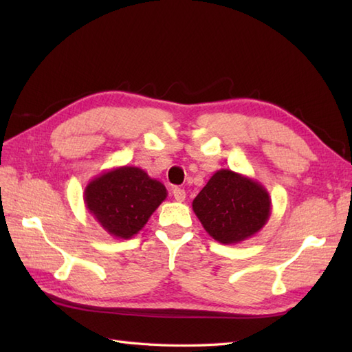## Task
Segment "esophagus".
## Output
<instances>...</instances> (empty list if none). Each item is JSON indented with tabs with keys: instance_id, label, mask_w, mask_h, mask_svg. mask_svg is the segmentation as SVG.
I'll return each instance as SVG.
<instances>
[{
	"instance_id": "1",
	"label": "esophagus",
	"mask_w": 352,
	"mask_h": 352,
	"mask_svg": "<svg viewBox=\"0 0 352 352\" xmlns=\"http://www.w3.org/2000/svg\"><path fill=\"white\" fill-rule=\"evenodd\" d=\"M172 195H174L175 201H178V203H183V201L186 199V192H184V189H180V188H175L174 190H172Z\"/></svg>"
}]
</instances>
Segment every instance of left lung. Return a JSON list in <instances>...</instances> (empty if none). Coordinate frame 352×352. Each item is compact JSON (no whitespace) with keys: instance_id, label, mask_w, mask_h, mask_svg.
<instances>
[{"instance_id":"obj_1","label":"left lung","mask_w":352,"mask_h":352,"mask_svg":"<svg viewBox=\"0 0 352 352\" xmlns=\"http://www.w3.org/2000/svg\"><path fill=\"white\" fill-rule=\"evenodd\" d=\"M204 230L222 245H236L257 234L272 212L263 184L231 169H219L193 199Z\"/></svg>"}]
</instances>
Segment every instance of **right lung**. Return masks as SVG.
Listing matches in <instances>:
<instances>
[{"label": "right lung", "instance_id": "1", "mask_svg": "<svg viewBox=\"0 0 352 352\" xmlns=\"http://www.w3.org/2000/svg\"><path fill=\"white\" fill-rule=\"evenodd\" d=\"M166 197V188L138 166L101 172L83 195L87 212L115 239L136 236Z\"/></svg>", "mask_w": 352, "mask_h": 352}]
</instances>
